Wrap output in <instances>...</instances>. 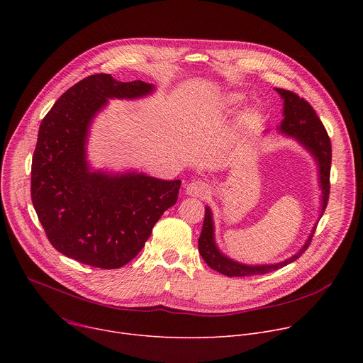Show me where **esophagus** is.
<instances>
[{"instance_id":"esophagus-1","label":"esophagus","mask_w":363,"mask_h":363,"mask_svg":"<svg viewBox=\"0 0 363 363\" xmlns=\"http://www.w3.org/2000/svg\"><path fill=\"white\" fill-rule=\"evenodd\" d=\"M185 192L186 195L191 196H198V198H203L206 194L210 192V185L203 182V181H191L185 185Z\"/></svg>"}]
</instances>
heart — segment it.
Listing matches in <instances>:
<instances>
[{"mask_svg":"<svg viewBox=\"0 0 363 363\" xmlns=\"http://www.w3.org/2000/svg\"><path fill=\"white\" fill-rule=\"evenodd\" d=\"M242 100V94L238 93V91H230L225 97H224V103L227 106H237L238 103ZM250 115H247L248 118Z\"/></svg>","mask_w":363,"mask_h":363,"instance_id":"1","label":"heart"}]
</instances>
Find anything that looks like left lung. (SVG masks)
Masks as SVG:
<instances>
[{
    "label": "left lung",
    "mask_w": 363,
    "mask_h": 363,
    "mask_svg": "<svg viewBox=\"0 0 363 363\" xmlns=\"http://www.w3.org/2000/svg\"><path fill=\"white\" fill-rule=\"evenodd\" d=\"M280 97L283 99V116L284 119L277 126V132L286 138L294 139L297 143H300L315 160L318 165V175H319V188H320V211L319 218H322L328 199H329V178H330V162H332V146L330 139L328 136V132L318 118L313 108L308 103L298 97L296 93L284 90V89H274ZM318 221L315 223L312 231H310L307 240L301 245V248L293 254L291 257L286 258L283 262L273 263V264H244L240 263L234 258H230L225 255L217 245L216 241V227H214V218L213 211L208 205L205 206V218L202 224V231L198 238V248L199 254L213 270L228 276V277H244V276H252V274H266L270 272H274L277 269H281L293 262L307 250L312 237L315 234Z\"/></svg>",
    "instance_id": "obj_1"
}]
</instances>
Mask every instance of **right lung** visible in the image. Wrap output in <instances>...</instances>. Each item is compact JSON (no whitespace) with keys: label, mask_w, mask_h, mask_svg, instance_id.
I'll return each instance as SVG.
<instances>
[{"label":"right lung","mask_w":363,"mask_h":363,"mask_svg":"<svg viewBox=\"0 0 363 363\" xmlns=\"http://www.w3.org/2000/svg\"><path fill=\"white\" fill-rule=\"evenodd\" d=\"M155 91L142 80L89 76L44 116L31 164V199L48 241L79 263L119 269L143 248L153 225L178 199L181 181L138 171L94 169L87 161L93 119L109 99Z\"/></svg>","instance_id":"obj_1"}]
</instances>
